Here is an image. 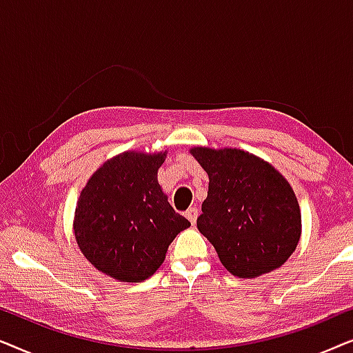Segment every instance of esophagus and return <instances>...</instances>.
Returning <instances> with one entry per match:
<instances>
[{"label":"esophagus","instance_id":"34e87169","mask_svg":"<svg viewBox=\"0 0 353 353\" xmlns=\"http://www.w3.org/2000/svg\"><path fill=\"white\" fill-rule=\"evenodd\" d=\"M185 215H186V219L190 220L192 225H194V223H196V220H197V215H199V210H197L196 207H190V209L186 210V214H185Z\"/></svg>","mask_w":353,"mask_h":353}]
</instances>
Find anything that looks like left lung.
Instances as JSON below:
<instances>
[{
    "instance_id": "1",
    "label": "left lung",
    "mask_w": 353,
    "mask_h": 353,
    "mask_svg": "<svg viewBox=\"0 0 353 353\" xmlns=\"http://www.w3.org/2000/svg\"><path fill=\"white\" fill-rule=\"evenodd\" d=\"M209 175L197 230L223 267L238 278H257L281 267L302 234L301 207L289 181L243 149L191 148Z\"/></svg>"
}]
</instances>
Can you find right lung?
Wrapping results in <instances>:
<instances>
[{
    "instance_id": "1",
    "label": "right lung",
    "mask_w": 353,
    "mask_h": 353,
    "mask_svg": "<svg viewBox=\"0 0 353 353\" xmlns=\"http://www.w3.org/2000/svg\"><path fill=\"white\" fill-rule=\"evenodd\" d=\"M165 152L125 151L105 161L81 190L74 234L85 259L123 283L152 276L168 245L190 228L157 181Z\"/></svg>"
}]
</instances>
